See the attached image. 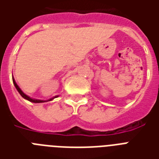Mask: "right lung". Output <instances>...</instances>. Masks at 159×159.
I'll list each match as a JSON object with an SVG mask.
<instances>
[{"mask_svg": "<svg viewBox=\"0 0 159 159\" xmlns=\"http://www.w3.org/2000/svg\"><path fill=\"white\" fill-rule=\"evenodd\" d=\"M12 79H13V83H14V85H15V87H16V89H17V91H18L19 93H20V94L21 97H23V98H25V99L28 100L29 102H34V103H42V102H49V101H52V100H53V99H54V98H56V97H58V96H56V97H53V98H51V99L48 100V101H43V100L33 99V98H31V97H28V96H27V95H26V94H25V93H24V92H22V91H21L20 88V87H19L18 85L16 84V81H15V79H14V78H12Z\"/></svg>", "mask_w": 159, "mask_h": 159, "instance_id": "1", "label": "right lung"}]
</instances>
